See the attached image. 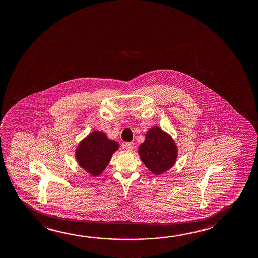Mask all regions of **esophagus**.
I'll return each mask as SVG.
<instances>
[{"instance_id": "1", "label": "esophagus", "mask_w": 258, "mask_h": 258, "mask_svg": "<svg viewBox=\"0 0 258 258\" xmlns=\"http://www.w3.org/2000/svg\"><path fill=\"white\" fill-rule=\"evenodd\" d=\"M124 146H125V148L128 150V151H132L133 148H134V143H133V142H127Z\"/></svg>"}]
</instances>
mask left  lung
<instances>
[{
  "label": "left lung",
  "mask_w": 258,
  "mask_h": 258,
  "mask_svg": "<svg viewBox=\"0 0 258 258\" xmlns=\"http://www.w3.org/2000/svg\"><path fill=\"white\" fill-rule=\"evenodd\" d=\"M138 153L145 166L158 175L174 165L177 147L169 135L154 127L147 131L145 142L138 148Z\"/></svg>",
  "instance_id": "1"
}]
</instances>
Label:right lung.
Segmentation results:
<instances>
[{
    "label": "right lung",
    "mask_w": 258,
    "mask_h": 258,
    "mask_svg": "<svg viewBox=\"0 0 258 258\" xmlns=\"http://www.w3.org/2000/svg\"><path fill=\"white\" fill-rule=\"evenodd\" d=\"M119 145L107 139L105 133L95 131L78 145L76 157L79 166L93 176L102 173Z\"/></svg>",
    "instance_id": "right-lung-1"
}]
</instances>
